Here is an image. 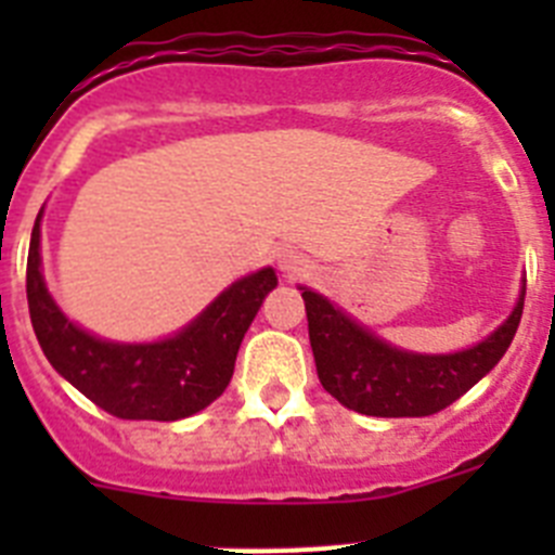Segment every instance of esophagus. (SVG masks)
Masks as SVG:
<instances>
[{
	"mask_svg": "<svg viewBox=\"0 0 555 555\" xmlns=\"http://www.w3.org/2000/svg\"><path fill=\"white\" fill-rule=\"evenodd\" d=\"M311 261H308L306 255L294 253V249H288V253L281 255V272L286 274V278H292V281H300V278H308L311 274Z\"/></svg>",
	"mask_w": 555,
	"mask_h": 555,
	"instance_id": "1",
	"label": "esophagus"
}]
</instances>
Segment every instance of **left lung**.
Instances as JSON below:
<instances>
[{
    "mask_svg": "<svg viewBox=\"0 0 555 555\" xmlns=\"http://www.w3.org/2000/svg\"><path fill=\"white\" fill-rule=\"evenodd\" d=\"M317 375L341 405L366 416H430L467 395L517 333L526 288L503 325L469 350L414 356L366 333L317 292L302 288Z\"/></svg>",
    "mask_w": 555,
    "mask_h": 555,
    "instance_id": "1",
    "label": "left lung"
}]
</instances>
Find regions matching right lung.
<instances>
[{"label": "right lung", "mask_w": 555, "mask_h": 555, "mask_svg": "<svg viewBox=\"0 0 555 555\" xmlns=\"http://www.w3.org/2000/svg\"><path fill=\"white\" fill-rule=\"evenodd\" d=\"M38 247L41 214L27 255V302L38 345L68 384L119 420L171 423L214 403L233 377L249 322L278 286L272 269H261L219 294L178 336L155 345H113L63 317L43 286Z\"/></svg>", "instance_id": "obj_1"}]
</instances>
